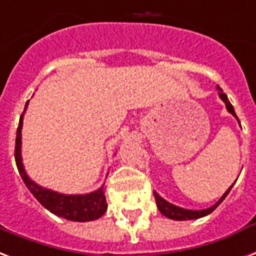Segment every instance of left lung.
<instances>
[{
    "label": "left lung",
    "mask_w": 256,
    "mask_h": 256,
    "mask_svg": "<svg viewBox=\"0 0 256 256\" xmlns=\"http://www.w3.org/2000/svg\"><path fill=\"white\" fill-rule=\"evenodd\" d=\"M217 90H218V96L220 99L222 100L225 103V106H226V110H228V112H230L232 115H234V118L239 120V118H238V115H236V112H234V106L230 104V102L228 100V96L222 92V90L220 88V86H217ZM240 123V122H239ZM234 187V184L229 187L228 190L225 191L224 196H221L217 202H216L214 205L210 206V208H208V209H204V210H188V209H183V208H179V206H175L172 205V204H170L168 200H166L164 198H162V196L157 194L156 191H154V198H156V205L157 208H158V210H160V213H162V216H166V217H168V218L171 220H176V221H186V220H196V218H200V217H205V216L210 214L213 210L217 208V206L222 202V200H225V196H228L229 191H230V188Z\"/></svg>",
    "instance_id": "left-lung-1"
}]
</instances>
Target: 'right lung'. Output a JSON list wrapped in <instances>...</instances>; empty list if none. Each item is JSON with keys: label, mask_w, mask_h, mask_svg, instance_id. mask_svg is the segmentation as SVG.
<instances>
[{"label": "right lung", "mask_w": 256, "mask_h": 256, "mask_svg": "<svg viewBox=\"0 0 256 256\" xmlns=\"http://www.w3.org/2000/svg\"><path fill=\"white\" fill-rule=\"evenodd\" d=\"M28 102L24 107L18 128L16 134V148H14V160H16L17 170L20 172L22 182L31 194L36 198L51 213H54L58 217L70 220V221H77V222H86V221H94L100 218L107 210V202L104 196L103 186L99 190L90 192V194H77V196H66L60 194L56 191L43 188L42 186L36 184L31 178L27 175L24 170L22 158V116L27 110Z\"/></svg>", "instance_id": "obj_1"}]
</instances>
